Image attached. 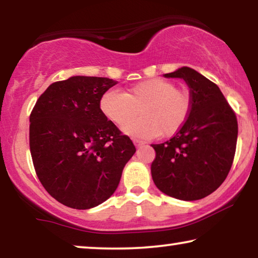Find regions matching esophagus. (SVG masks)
<instances>
[{
	"label": "esophagus",
	"instance_id": "obj_1",
	"mask_svg": "<svg viewBox=\"0 0 258 258\" xmlns=\"http://www.w3.org/2000/svg\"><path fill=\"white\" fill-rule=\"evenodd\" d=\"M134 144H135L136 148H140V147L144 146V143L142 142V141H139V140H134Z\"/></svg>",
	"mask_w": 258,
	"mask_h": 258
}]
</instances>
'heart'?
<instances>
[{"label": "heart", "instance_id": "1", "mask_svg": "<svg viewBox=\"0 0 258 258\" xmlns=\"http://www.w3.org/2000/svg\"><path fill=\"white\" fill-rule=\"evenodd\" d=\"M100 109L117 126L126 124L140 110L143 117L125 125L123 132L149 140L177 134L189 117L191 101L188 93L178 90L170 81L153 79L134 84L126 94L107 90L100 100Z\"/></svg>", "mask_w": 258, "mask_h": 258}]
</instances>
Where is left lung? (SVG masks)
Wrapping results in <instances>:
<instances>
[{
	"label": "left lung",
	"mask_w": 258,
	"mask_h": 258,
	"mask_svg": "<svg viewBox=\"0 0 258 258\" xmlns=\"http://www.w3.org/2000/svg\"><path fill=\"white\" fill-rule=\"evenodd\" d=\"M182 79L190 89L189 117L174 137L151 144L155 185L165 195L196 201L214 192L227 178L237 142V118L216 84L189 67L164 74Z\"/></svg>",
	"instance_id": "8db88e82"
}]
</instances>
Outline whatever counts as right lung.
<instances>
[{
	"instance_id": "1",
	"label": "right lung",
	"mask_w": 258,
	"mask_h": 258,
	"mask_svg": "<svg viewBox=\"0 0 258 258\" xmlns=\"http://www.w3.org/2000/svg\"><path fill=\"white\" fill-rule=\"evenodd\" d=\"M115 84L108 77L72 76L50 84L31 111L29 142L37 177L73 209L107 201L136 151L101 112L102 95Z\"/></svg>"
}]
</instances>
